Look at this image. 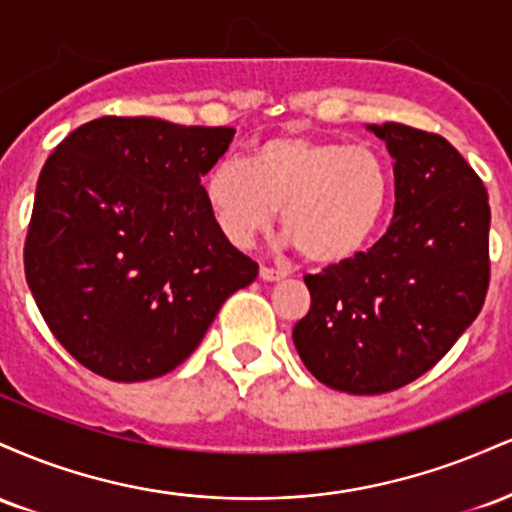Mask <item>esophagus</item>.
Listing matches in <instances>:
<instances>
[{"label":"esophagus","instance_id":"esophagus-1","mask_svg":"<svg viewBox=\"0 0 512 512\" xmlns=\"http://www.w3.org/2000/svg\"><path fill=\"white\" fill-rule=\"evenodd\" d=\"M284 272H279V269H272V267H260V279L264 281H279L284 279Z\"/></svg>","mask_w":512,"mask_h":512}]
</instances>
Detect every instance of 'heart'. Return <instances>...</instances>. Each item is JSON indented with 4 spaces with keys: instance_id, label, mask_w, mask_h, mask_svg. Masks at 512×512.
I'll return each instance as SVG.
<instances>
[{
    "instance_id": "1",
    "label": "heart",
    "mask_w": 512,
    "mask_h": 512,
    "mask_svg": "<svg viewBox=\"0 0 512 512\" xmlns=\"http://www.w3.org/2000/svg\"><path fill=\"white\" fill-rule=\"evenodd\" d=\"M395 192L387 156L373 144L276 134L248 151L221 158L202 182L207 209L223 238L248 248L272 226H281L317 267L354 262L378 238Z\"/></svg>"
}]
</instances>
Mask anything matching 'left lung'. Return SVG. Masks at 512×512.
Wrapping results in <instances>:
<instances>
[{"label":"left lung","mask_w":512,"mask_h":512,"mask_svg":"<svg viewBox=\"0 0 512 512\" xmlns=\"http://www.w3.org/2000/svg\"><path fill=\"white\" fill-rule=\"evenodd\" d=\"M395 158V216L354 262L305 274L310 310L293 327L305 368L332 390L383 395L411 383L477 320L489 289L484 182L448 139L368 125Z\"/></svg>","instance_id":"1"}]
</instances>
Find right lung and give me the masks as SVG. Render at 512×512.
Wrapping results in <instances>:
<instances>
[{
  "instance_id": "1",
  "label": "right lung",
  "mask_w": 512,
  "mask_h": 512,
  "mask_svg": "<svg viewBox=\"0 0 512 512\" xmlns=\"http://www.w3.org/2000/svg\"><path fill=\"white\" fill-rule=\"evenodd\" d=\"M233 127L98 117L40 170L26 281L57 342L115 383L178 368L257 262L211 219L202 175Z\"/></svg>"
}]
</instances>
